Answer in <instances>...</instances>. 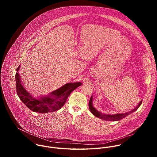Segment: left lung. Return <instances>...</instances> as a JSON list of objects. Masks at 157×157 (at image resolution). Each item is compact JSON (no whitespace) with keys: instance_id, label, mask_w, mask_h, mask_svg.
Segmentation results:
<instances>
[{"instance_id":"1","label":"left lung","mask_w":157,"mask_h":157,"mask_svg":"<svg viewBox=\"0 0 157 157\" xmlns=\"http://www.w3.org/2000/svg\"><path fill=\"white\" fill-rule=\"evenodd\" d=\"M142 101H141L138 105L137 107H136L133 110L128 112V113H124V114H116L114 115H110V114H104V113H102L101 112L98 111V110L96 109L95 107H93V96H91L90 100H89V108L90 111L91 112V113L96 117H99L101 119H103L104 121H119L121 119H122L124 118H125L126 116H127L128 115L130 114L131 113L135 112L136 110H137L138 109V108L140 106V105L142 104Z\"/></svg>"}]
</instances>
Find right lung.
Listing matches in <instances>:
<instances>
[{
    "mask_svg": "<svg viewBox=\"0 0 157 157\" xmlns=\"http://www.w3.org/2000/svg\"><path fill=\"white\" fill-rule=\"evenodd\" d=\"M20 68V65L17 68V72L15 74L17 94L24 104L35 113L44 114L60 109L71 92L82 84L80 82L67 83L48 95L34 98L21 83L18 73Z\"/></svg>",
    "mask_w": 157,
    "mask_h": 157,
    "instance_id": "right-lung-1",
    "label": "right lung"
}]
</instances>
